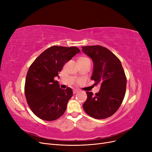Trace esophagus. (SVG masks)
I'll return each instance as SVG.
<instances>
[{
  "mask_svg": "<svg viewBox=\"0 0 152 152\" xmlns=\"http://www.w3.org/2000/svg\"><path fill=\"white\" fill-rule=\"evenodd\" d=\"M78 91H79L77 90V89H74V90L73 91V94H75V93H77Z\"/></svg>",
  "mask_w": 152,
  "mask_h": 152,
  "instance_id": "esophagus-1",
  "label": "esophagus"
}]
</instances>
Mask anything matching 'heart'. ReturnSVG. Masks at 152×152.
<instances>
[{"instance_id":"heart-1","label":"heart","mask_w":152,"mask_h":152,"mask_svg":"<svg viewBox=\"0 0 152 152\" xmlns=\"http://www.w3.org/2000/svg\"><path fill=\"white\" fill-rule=\"evenodd\" d=\"M88 60H89V59L86 57H81L79 59H78V62H83V61H88Z\"/></svg>"}]
</instances>
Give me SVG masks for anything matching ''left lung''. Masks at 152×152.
<instances>
[{
	"label": "left lung",
	"instance_id": "1",
	"mask_svg": "<svg viewBox=\"0 0 152 152\" xmlns=\"http://www.w3.org/2000/svg\"><path fill=\"white\" fill-rule=\"evenodd\" d=\"M82 50L93 61L91 80L101 85L95 95L86 92L87 98L83 108L91 117L108 118L117 111L126 94L127 79L121 62L109 49L101 45L83 46Z\"/></svg>",
	"mask_w": 152,
	"mask_h": 152
}]
</instances>
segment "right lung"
Here are the masks:
<instances>
[{"label": "right lung", "instance_id": "right-lung-1", "mask_svg": "<svg viewBox=\"0 0 152 152\" xmlns=\"http://www.w3.org/2000/svg\"><path fill=\"white\" fill-rule=\"evenodd\" d=\"M80 52L77 47L54 45L41 53L27 72L25 94L30 108L44 121L56 120L65 113L73 95L70 87L62 89L54 77L64 65Z\"/></svg>", "mask_w": 152, "mask_h": 152}]
</instances>
